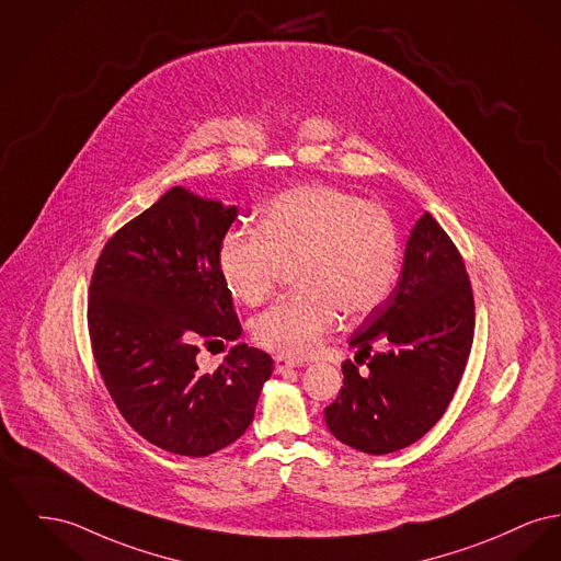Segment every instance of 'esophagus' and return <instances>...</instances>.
Returning <instances> with one entry per match:
<instances>
[{
	"label": "esophagus",
	"instance_id": "34e87169",
	"mask_svg": "<svg viewBox=\"0 0 561 561\" xmlns=\"http://www.w3.org/2000/svg\"><path fill=\"white\" fill-rule=\"evenodd\" d=\"M297 366H302V363L295 358H286V356H275V373H284V370L297 368Z\"/></svg>",
	"mask_w": 561,
	"mask_h": 561
}]
</instances>
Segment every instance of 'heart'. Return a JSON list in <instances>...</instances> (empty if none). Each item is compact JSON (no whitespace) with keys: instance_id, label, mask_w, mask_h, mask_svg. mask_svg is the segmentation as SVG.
Instances as JSON below:
<instances>
[{"instance_id":"1","label":"heart","mask_w":561,"mask_h":561,"mask_svg":"<svg viewBox=\"0 0 561 561\" xmlns=\"http://www.w3.org/2000/svg\"><path fill=\"white\" fill-rule=\"evenodd\" d=\"M286 266H295L297 290L254 320L252 336L264 350L302 358L339 313L363 318L390 297L400 266L394 218L336 186H298L264 207L259 231H229L218 248L225 286L250 307L271 297Z\"/></svg>"}]
</instances>
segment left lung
<instances>
[{
    "instance_id": "obj_1",
    "label": "left lung",
    "mask_w": 561,
    "mask_h": 561,
    "mask_svg": "<svg viewBox=\"0 0 561 561\" xmlns=\"http://www.w3.org/2000/svg\"><path fill=\"white\" fill-rule=\"evenodd\" d=\"M474 339V297L456 243L424 214L407 241L392 295L350 339L343 388L327 407L330 432L345 445L383 456L420 440L460 386Z\"/></svg>"
}]
</instances>
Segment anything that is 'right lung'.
I'll return each instance as SVG.
<instances>
[{
    "mask_svg": "<svg viewBox=\"0 0 561 561\" xmlns=\"http://www.w3.org/2000/svg\"><path fill=\"white\" fill-rule=\"evenodd\" d=\"M234 218V205L175 186L107 239L91 277L87 322L101 379L127 424L175 456L234 443L273 370L245 343L214 373L198 368L201 345L241 334L218 268Z\"/></svg>",
    "mask_w": 561,
    "mask_h": 561,
    "instance_id": "1",
    "label": "right lung"
}]
</instances>
